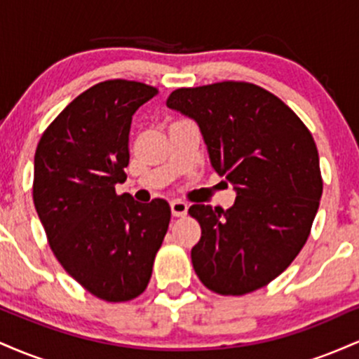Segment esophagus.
Returning a JSON list of instances; mask_svg holds the SVG:
<instances>
[{
  "label": "esophagus",
  "mask_w": 359,
  "mask_h": 359,
  "mask_svg": "<svg viewBox=\"0 0 359 359\" xmlns=\"http://www.w3.org/2000/svg\"><path fill=\"white\" fill-rule=\"evenodd\" d=\"M170 209H172V216L182 217V216H185V214H187L189 205L185 204L184 201L174 199V201H170Z\"/></svg>",
  "instance_id": "34e87169"
}]
</instances>
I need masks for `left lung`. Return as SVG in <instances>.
<instances>
[{
	"instance_id": "8db88e82",
	"label": "left lung",
	"mask_w": 359,
	"mask_h": 359,
	"mask_svg": "<svg viewBox=\"0 0 359 359\" xmlns=\"http://www.w3.org/2000/svg\"><path fill=\"white\" fill-rule=\"evenodd\" d=\"M167 106L199 126L214 170L233 184L229 209L194 204L197 277L221 295L265 287L306 245L323 177L311 131L282 100L250 82L177 89Z\"/></svg>"
}]
</instances>
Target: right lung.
I'll return each instance as SVG.
<instances>
[{
	"instance_id": "add662e5",
	"label": "right lung",
	"mask_w": 359,
	"mask_h": 359,
	"mask_svg": "<svg viewBox=\"0 0 359 359\" xmlns=\"http://www.w3.org/2000/svg\"><path fill=\"white\" fill-rule=\"evenodd\" d=\"M158 90L113 79L79 94L43 131L34 204L64 270L93 295L126 302L145 290L170 222L163 199L118 196L126 180L131 118Z\"/></svg>"
}]
</instances>
